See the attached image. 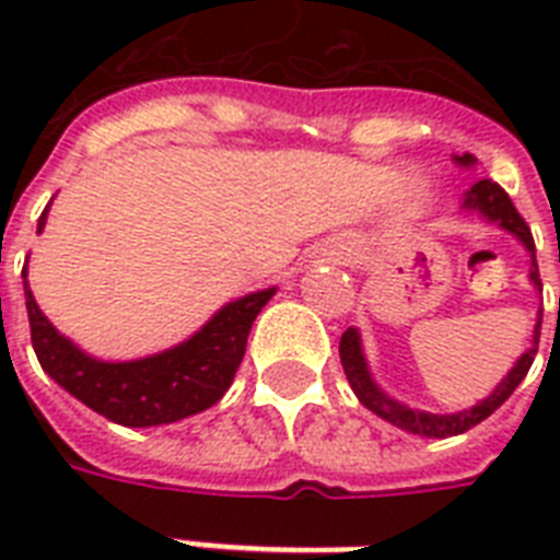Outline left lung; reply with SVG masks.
Returning a JSON list of instances; mask_svg holds the SVG:
<instances>
[{
    "instance_id": "8db88e82",
    "label": "left lung",
    "mask_w": 560,
    "mask_h": 560,
    "mask_svg": "<svg viewBox=\"0 0 560 560\" xmlns=\"http://www.w3.org/2000/svg\"><path fill=\"white\" fill-rule=\"evenodd\" d=\"M459 165H474V156L465 153V156H456ZM465 209H474L479 211L482 218L494 220L500 223V229L505 232H512L517 241H521L532 255V270H529V279L535 281V288L544 290L540 284V272H538V261H535V237H532V229L526 226V220L521 218V211L514 209L512 197L503 191V188L497 186L494 179H477L474 186L468 188L465 194V202H462ZM560 311V305H558ZM540 319H544V311H538V325H535V337H532V346L526 354H521V360L514 363V369L505 374L503 381L497 383V389L488 395L486 400H479L477 407L470 409H462V412H451V416H435V412H418V409H409L404 407L400 400L389 398L386 392H381V386L372 381V374H369L366 366V358H363V349H360V334L358 328H349V331L342 334L340 340V360H342V372L349 377L351 389L354 395L360 398V404L366 409H372L374 416H381L383 421H389V424L400 427V430H407V433H416V435H427V439H447V435H459L470 427H477L479 421H486L497 407H503L509 395H512L521 381L526 377V372L532 369V360L538 354V340H540Z\"/></svg>"
}]
</instances>
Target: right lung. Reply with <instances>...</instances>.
<instances>
[{"mask_svg": "<svg viewBox=\"0 0 560 560\" xmlns=\"http://www.w3.org/2000/svg\"><path fill=\"white\" fill-rule=\"evenodd\" d=\"M46 226V211L37 229ZM25 279V270H22ZM276 288L229 302L177 349L130 363H104L83 354L48 323L25 281L31 346L39 366L69 395L121 427H156L209 409L223 398L246 351V337Z\"/></svg>", "mask_w": 560, "mask_h": 560, "instance_id": "right-lung-1", "label": "right lung"}]
</instances>
